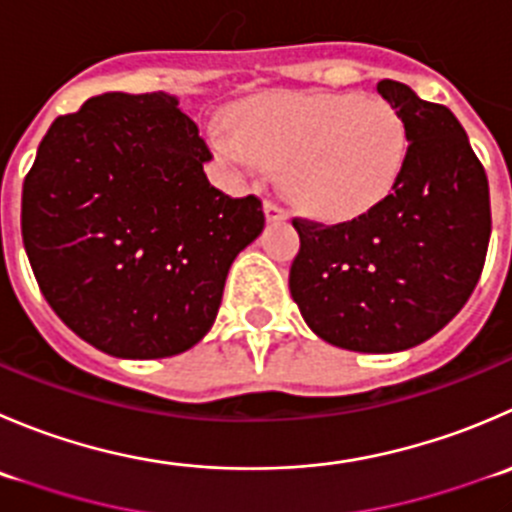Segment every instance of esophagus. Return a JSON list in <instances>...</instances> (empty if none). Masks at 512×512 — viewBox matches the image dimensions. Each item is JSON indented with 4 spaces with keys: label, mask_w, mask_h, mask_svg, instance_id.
I'll return each mask as SVG.
<instances>
[{
    "label": "esophagus",
    "mask_w": 512,
    "mask_h": 512,
    "mask_svg": "<svg viewBox=\"0 0 512 512\" xmlns=\"http://www.w3.org/2000/svg\"><path fill=\"white\" fill-rule=\"evenodd\" d=\"M265 217H267V222H282V220H287L290 215H287V210L280 205V202L267 200L265 202Z\"/></svg>",
    "instance_id": "34e87169"
}]
</instances>
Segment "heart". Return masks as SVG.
<instances>
[{"label":"heart","mask_w":512,"mask_h":512,"mask_svg":"<svg viewBox=\"0 0 512 512\" xmlns=\"http://www.w3.org/2000/svg\"><path fill=\"white\" fill-rule=\"evenodd\" d=\"M215 147L245 170L282 172L292 205L342 222L367 215L395 190L410 132L388 99L272 92L237 104Z\"/></svg>","instance_id":"b5f03b06"}]
</instances>
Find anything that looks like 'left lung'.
<instances>
[{
  "label": "left lung",
  "mask_w": 512,
  "mask_h": 512,
  "mask_svg": "<svg viewBox=\"0 0 512 512\" xmlns=\"http://www.w3.org/2000/svg\"><path fill=\"white\" fill-rule=\"evenodd\" d=\"M410 132L403 177L375 210L322 225L295 217L292 300L342 350L400 352L443 330L473 295L490 240V190L463 124L408 84L377 82Z\"/></svg>",
  "instance_id": "8db88e82"
}]
</instances>
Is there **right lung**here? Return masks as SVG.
Masks as SVG:
<instances>
[{"label":"right lung","mask_w":512,"mask_h":512,"mask_svg":"<svg viewBox=\"0 0 512 512\" xmlns=\"http://www.w3.org/2000/svg\"><path fill=\"white\" fill-rule=\"evenodd\" d=\"M197 124L165 92L92 97L52 122L22 187L44 300L84 342L155 360L207 335L232 260L265 227L210 185Z\"/></svg>","instance_id":"obj_1"}]
</instances>
